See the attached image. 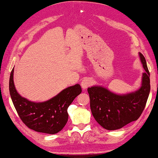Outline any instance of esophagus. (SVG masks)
<instances>
[{
    "label": "esophagus",
    "mask_w": 158,
    "mask_h": 158,
    "mask_svg": "<svg viewBox=\"0 0 158 158\" xmlns=\"http://www.w3.org/2000/svg\"><path fill=\"white\" fill-rule=\"evenodd\" d=\"M93 83V80L89 78H84L81 80V87L83 89H87Z\"/></svg>",
    "instance_id": "34e87169"
}]
</instances>
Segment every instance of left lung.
<instances>
[{
  "instance_id": "1",
  "label": "left lung",
  "mask_w": 158,
  "mask_h": 158,
  "mask_svg": "<svg viewBox=\"0 0 158 158\" xmlns=\"http://www.w3.org/2000/svg\"><path fill=\"white\" fill-rule=\"evenodd\" d=\"M139 57L145 71L142 73L140 87L137 90L118 94L102 86L87 89L92 115L104 129H121L138 120L143 111L150 93V73L145 58L140 52Z\"/></svg>"
}]
</instances>
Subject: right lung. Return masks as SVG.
I'll list each match as a JSON object with an SVG mask.
<instances>
[{
    "instance_id": "add662e5",
    "label": "right lung",
    "mask_w": 158,
    "mask_h": 158,
    "mask_svg": "<svg viewBox=\"0 0 158 158\" xmlns=\"http://www.w3.org/2000/svg\"><path fill=\"white\" fill-rule=\"evenodd\" d=\"M14 68L10 78V94L21 120L35 131L55 134L67 123L68 107L82 92L79 84L68 87L54 97L44 102H32L18 93L14 82Z\"/></svg>"
}]
</instances>
